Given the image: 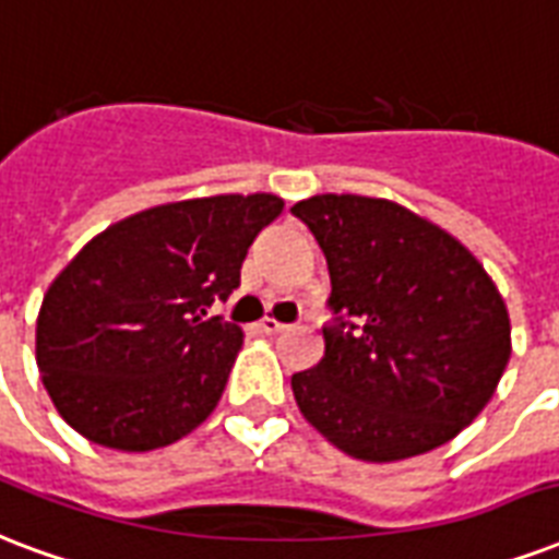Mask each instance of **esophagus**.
Wrapping results in <instances>:
<instances>
[{
    "mask_svg": "<svg viewBox=\"0 0 559 559\" xmlns=\"http://www.w3.org/2000/svg\"><path fill=\"white\" fill-rule=\"evenodd\" d=\"M259 330H262L264 335H280V333H285L288 326L280 324L276 318H262V321H259Z\"/></svg>",
    "mask_w": 559,
    "mask_h": 559,
    "instance_id": "esophagus-1",
    "label": "esophagus"
}]
</instances>
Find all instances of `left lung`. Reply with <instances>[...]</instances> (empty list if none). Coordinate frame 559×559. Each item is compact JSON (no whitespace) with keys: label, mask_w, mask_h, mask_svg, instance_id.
<instances>
[{"label":"left lung","mask_w":559,"mask_h":559,"mask_svg":"<svg viewBox=\"0 0 559 559\" xmlns=\"http://www.w3.org/2000/svg\"><path fill=\"white\" fill-rule=\"evenodd\" d=\"M292 212L324 250L335 314L321 362L292 377L306 421L365 463L451 442L513 354L492 276L454 235L383 197L314 194Z\"/></svg>","instance_id":"1"}]
</instances>
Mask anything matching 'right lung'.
Masks as SVG:
<instances>
[{"mask_svg": "<svg viewBox=\"0 0 559 559\" xmlns=\"http://www.w3.org/2000/svg\"><path fill=\"white\" fill-rule=\"evenodd\" d=\"M276 194H215L144 209L94 235L52 280L35 354L75 433L144 454L215 413L245 333L205 318L283 215Z\"/></svg>", "mask_w": 559, "mask_h": 559, "instance_id": "right-lung-1", "label": "right lung"}]
</instances>
